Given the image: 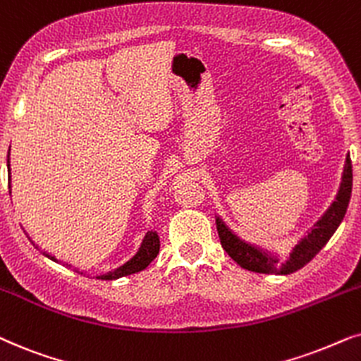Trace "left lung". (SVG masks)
<instances>
[{
    "mask_svg": "<svg viewBox=\"0 0 361 361\" xmlns=\"http://www.w3.org/2000/svg\"><path fill=\"white\" fill-rule=\"evenodd\" d=\"M352 161L350 156L346 157L343 174H341V182L336 192L335 200L330 204V207L325 210L318 221L313 224L310 232L305 237L293 245L292 252H290L288 259L279 264V257L274 252H269L262 249L259 245L245 242L243 238L232 232L231 228L226 226V222L221 217H215V224H217V232L221 237V243L224 250L237 262L242 269L250 270V272L257 274H275V275H288L297 272L303 265H307L318 252L325 247V243L330 240L336 228L343 221L346 209H348L350 195H352Z\"/></svg>",
    "mask_w": 361,
    "mask_h": 361,
    "instance_id": "8db88e82",
    "label": "left lung"
}]
</instances>
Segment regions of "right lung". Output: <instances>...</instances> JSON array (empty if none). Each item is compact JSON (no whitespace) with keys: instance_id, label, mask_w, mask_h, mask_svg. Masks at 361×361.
<instances>
[{"instance_id":"1","label":"right lung","mask_w":361,"mask_h":361,"mask_svg":"<svg viewBox=\"0 0 361 361\" xmlns=\"http://www.w3.org/2000/svg\"><path fill=\"white\" fill-rule=\"evenodd\" d=\"M8 172H9V189H11V169H9V152H8ZM9 194H11V190H9ZM30 238V237H27ZM31 240V238H30ZM32 245H35V242L31 240ZM159 249H161V240H159V235L156 231H149L146 235L142 238V243H140L139 250L135 252V255L133 259H129L126 264L119 265L118 269L114 270H109V272L106 274H101L97 275L96 279H101V280H116V279H121V277H126V275H130V274H137L140 270H144L146 267L151 264V262L156 259L157 254H159ZM43 255L48 257L53 262H59L56 259L54 255L48 254V252H43Z\"/></svg>"}]
</instances>
